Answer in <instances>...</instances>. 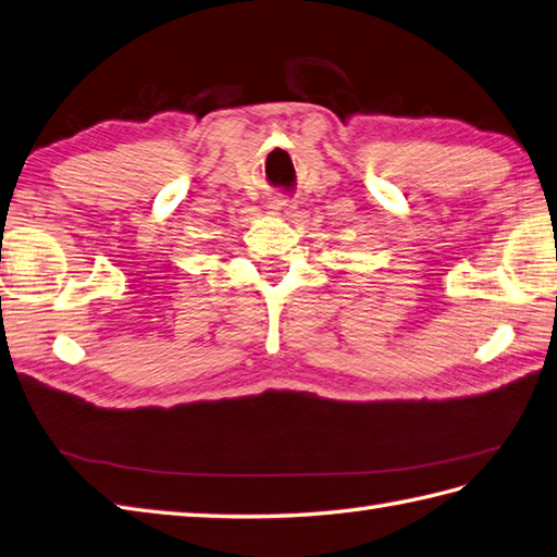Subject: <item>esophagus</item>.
<instances>
[{
    "instance_id": "esophagus-1",
    "label": "esophagus",
    "mask_w": 557,
    "mask_h": 557,
    "mask_svg": "<svg viewBox=\"0 0 557 557\" xmlns=\"http://www.w3.org/2000/svg\"><path fill=\"white\" fill-rule=\"evenodd\" d=\"M267 210H269V214L283 216V220H286V216H290V214L295 212V202H293V200H288V198L278 196V198H271V200H269Z\"/></svg>"
}]
</instances>
